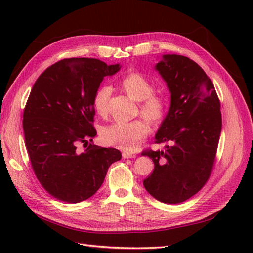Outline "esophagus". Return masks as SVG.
Wrapping results in <instances>:
<instances>
[{"instance_id":"1","label":"esophagus","mask_w":253,"mask_h":253,"mask_svg":"<svg viewBox=\"0 0 253 253\" xmlns=\"http://www.w3.org/2000/svg\"><path fill=\"white\" fill-rule=\"evenodd\" d=\"M122 157H124V158H134V157H136V154H135V153L124 152V153H122Z\"/></svg>"}]
</instances>
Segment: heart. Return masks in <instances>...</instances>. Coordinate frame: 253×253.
<instances>
[{"mask_svg": "<svg viewBox=\"0 0 253 253\" xmlns=\"http://www.w3.org/2000/svg\"><path fill=\"white\" fill-rule=\"evenodd\" d=\"M125 93L138 102V113L142 118L153 126L164 121L168 111V100L165 95L157 93L153 82L145 76L137 72L122 76L118 82ZM111 96L109 86L99 87L93 98V104L97 114L105 116L108 102ZM149 127L143 120H134L127 124H113L105 126L101 132V140L108 145L121 150H134L141 140L147 137Z\"/></svg>", "mask_w": 253, "mask_h": 253, "instance_id": "1", "label": "heart"}]
</instances>
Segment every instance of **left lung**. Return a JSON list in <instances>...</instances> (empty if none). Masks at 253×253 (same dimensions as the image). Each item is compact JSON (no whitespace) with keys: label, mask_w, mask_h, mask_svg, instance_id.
<instances>
[{"label":"left lung","mask_w":253,"mask_h":253,"mask_svg":"<svg viewBox=\"0 0 253 253\" xmlns=\"http://www.w3.org/2000/svg\"><path fill=\"white\" fill-rule=\"evenodd\" d=\"M171 93V105L155 136L164 151L144 150L154 163L143 180L157 201L179 204L208 181L221 131L220 102L211 79L193 60L165 55L155 66Z\"/></svg>","instance_id":"1"}]
</instances>
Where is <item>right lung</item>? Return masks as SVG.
Segmentation results:
<instances>
[{
	"instance_id": "1",
	"label": "right lung",
	"mask_w": 253,
	"mask_h": 253,
	"mask_svg": "<svg viewBox=\"0 0 253 253\" xmlns=\"http://www.w3.org/2000/svg\"><path fill=\"white\" fill-rule=\"evenodd\" d=\"M120 70L98 59L70 58L37 79L23 113L25 145L41 186L59 201L80 203L101 187L110 166L121 159L114 148L93 141V98L105 76ZM81 143L87 149L81 152Z\"/></svg>"
}]
</instances>
